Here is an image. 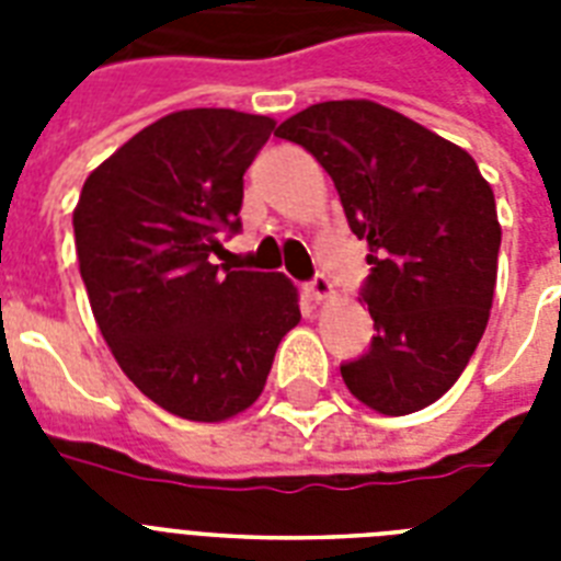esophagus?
Returning a JSON list of instances; mask_svg holds the SVG:
<instances>
[{"label": "esophagus", "mask_w": 561, "mask_h": 561, "mask_svg": "<svg viewBox=\"0 0 561 561\" xmlns=\"http://www.w3.org/2000/svg\"><path fill=\"white\" fill-rule=\"evenodd\" d=\"M306 294L311 299H314V302H325V299L334 297V285L329 279H325L323 273H320V276H314V279L308 282Z\"/></svg>", "instance_id": "1"}]
</instances>
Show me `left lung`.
<instances>
[{"mask_svg": "<svg viewBox=\"0 0 561 561\" xmlns=\"http://www.w3.org/2000/svg\"><path fill=\"white\" fill-rule=\"evenodd\" d=\"M302 145L369 244L360 299L375 337L343 364L350 392L404 416L451 390L478 350L495 297V194L454 142L375 101H323L276 127Z\"/></svg>", "mask_w": 561, "mask_h": 561, "instance_id": "8db88e82", "label": "left lung"}]
</instances>
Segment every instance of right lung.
<instances>
[{"label":"right lung","mask_w":561,"mask_h":561,"mask_svg":"<svg viewBox=\"0 0 561 561\" xmlns=\"http://www.w3.org/2000/svg\"><path fill=\"white\" fill-rule=\"evenodd\" d=\"M276 122L197 107L162 116L92 171L72 227L81 279L113 358L192 422H224L264 390L299 323L282 273L211 264L241 229L244 171Z\"/></svg>","instance_id":"1"}]
</instances>
